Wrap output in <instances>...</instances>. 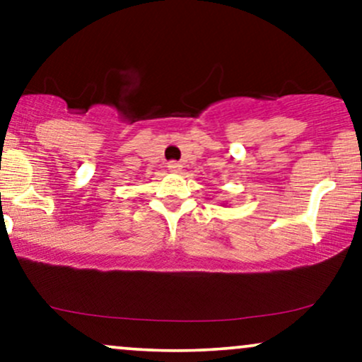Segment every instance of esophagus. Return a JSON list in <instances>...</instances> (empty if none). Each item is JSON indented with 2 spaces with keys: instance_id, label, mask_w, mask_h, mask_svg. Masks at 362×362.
<instances>
[{
  "instance_id": "1",
  "label": "esophagus",
  "mask_w": 362,
  "mask_h": 362,
  "mask_svg": "<svg viewBox=\"0 0 362 362\" xmlns=\"http://www.w3.org/2000/svg\"><path fill=\"white\" fill-rule=\"evenodd\" d=\"M182 165L178 163V161H168V170L170 172H178L180 170Z\"/></svg>"
}]
</instances>
